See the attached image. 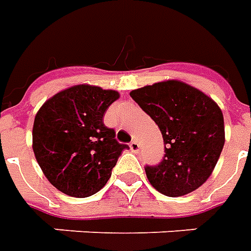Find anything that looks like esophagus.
Returning a JSON list of instances; mask_svg holds the SVG:
<instances>
[{"label":"esophagus","mask_w":251,"mask_h":251,"mask_svg":"<svg viewBox=\"0 0 251 251\" xmlns=\"http://www.w3.org/2000/svg\"><path fill=\"white\" fill-rule=\"evenodd\" d=\"M129 147H130V151L133 153H138V151H140V144L137 141H131L129 144Z\"/></svg>","instance_id":"esophagus-1"}]
</instances>
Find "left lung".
<instances>
[{"label": "left lung", "mask_w": 251, "mask_h": 251, "mask_svg": "<svg viewBox=\"0 0 251 251\" xmlns=\"http://www.w3.org/2000/svg\"><path fill=\"white\" fill-rule=\"evenodd\" d=\"M130 97L157 124L165 144L161 163L145 167L149 183L171 198L204 184L225 145V121L219 106L180 80L137 88Z\"/></svg>", "instance_id": "left-lung-1"}]
</instances>
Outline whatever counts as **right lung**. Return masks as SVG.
I'll use <instances>...</instances> for the list:
<instances>
[{"instance_id":"obj_1","label":"right lung","mask_w":251,"mask_h":251,"mask_svg":"<svg viewBox=\"0 0 251 251\" xmlns=\"http://www.w3.org/2000/svg\"><path fill=\"white\" fill-rule=\"evenodd\" d=\"M118 98L114 90L77 84L55 94L37 111L32 131L35 157L48 181L63 194H97L122 151L129 149L103 124L106 110Z\"/></svg>"}]
</instances>
